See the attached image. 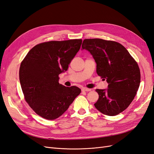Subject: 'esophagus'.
<instances>
[{"label":"esophagus","instance_id":"34e87169","mask_svg":"<svg viewBox=\"0 0 154 154\" xmlns=\"http://www.w3.org/2000/svg\"><path fill=\"white\" fill-rule=\"evenodd\" d=\"M82 91H91V89H88V88H82Z\"/></svg>","mask_w":154,"mask_h":154}]
</instances>
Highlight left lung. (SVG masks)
<instances>
[{"mask_svg":"<svg viewBox=\"0 0 154 154\" xmlns=\"http://www.w3.org/2000/svg\"><path fill=\"white\" fill-rule=\"evenodd\" d=\"M88 51L96 63V73L106 80L108 88L96 89V109L105 115L117 116L133 100L140 84L137 63L122 44L101 38L84 39L82 50Z\"/></svg>","mask_w":154,"mask_h":154,"instance_id":"left-lung-1","label":"left lung"}]
</instances>
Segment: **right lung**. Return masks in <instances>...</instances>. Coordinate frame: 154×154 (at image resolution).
I'll return each instance as SVG.
<instances>
[{
	"label": "right lung",
	"instance_id": "1",
	"mask_svg": "<svg viewBox=\"0 0 154 154\" xmlns=\"http://www.w3.org/2000/svg\"><path fill=\"white\" fill-rule=\"evenodd\" d=\"M82 39L50 41L34 46L21 62L20 82L26 101L37 114L54 120L66 111L81 90L59 83L82 44Z\"/></svg>",
	"mask_w": 154,
	"mask_h": 154
}]
</instances>
